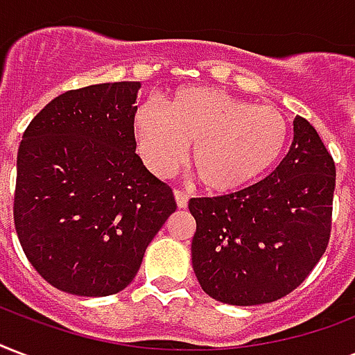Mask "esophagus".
<instances>
[{
	"label": "esophagus",
	"mask_w": 355,
	"mask_h": 355,
	"mask_svg": "<svg viewBox=\"0 0 355 355\" xmlns=\"http://www.w3.org/2000/svg\"><path fill=\"white\" fill-rule=\"evenodd\" d=\"M175 199H177L178 208H186V207H188L189 196H188V193H186V191H182V189H175Z\"/></svg>",
	"instance_id": "esophagus-1"
}]
</instances>
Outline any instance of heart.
Segmentation results:
<instances>
[{
  "mask_svg": "<svg viewBox=\"0 0 355 355\" xmlns=\"http://www.w3.org/2000/svg\"><path fill=\"white\" fill-rule=\"evenodd\" d=\"M134 128L143 158L158 175L175 171L193 143L191 164L214 191L259 178L288 141V123L279 110L216 87L182 89L167 105L148 100L135 110Z\"/></svg>",
  "mask_w": 355,
  "mask_h": 355,
  "instance_id": "heart-1",
  "label": "heart"
}]
</instances>
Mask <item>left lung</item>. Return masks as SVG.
Listing matches in <instances>:
<instances>
[{
    "instance_id": "obj_1",
    "label": "left lung",
    "mask_w": 355,
    "mask_h": 355,
    "mask_svg": "<svg viewBox=\"0 0 355 355\" xmlns=\"http://www.w3.org/2000/svg\"><path fill=\"white\" fill-rule=\"evenodd\" d=\"M335 162L304 117L294 141L261 182L220 197H193L191 262L208 296L261 305L291 294L328 248Z\"/></svg>"
}]
</instances>
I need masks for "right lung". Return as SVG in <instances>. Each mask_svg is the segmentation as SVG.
I'll use <instances>...</instances> for the list:
<instances>
[{"label":"right lung","instance_id":"add662e5","mask_svg":"<svg viewBox=\"0 0 355 355\" xmlns=\"http://www.w3.org/2000/svg\"><path fill=\"white\" fill-rule=\"evenodd\" d=\"M139 81L59 94L24 132L15 227L27 261L51 286L110 296L132 283L175 212L173 189L135 154Z\"/></svg>","mask_w":355,"mask_h":355}]
</instances>
